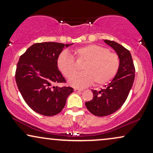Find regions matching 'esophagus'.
<instances>
[{"label": "esophagus", "mask_w": 153, "mask_h": 153, "mask_svg": "<svg viewBox=\"0 0 153 153\" xmlns=\"http://www.w3.org/2000/svg\"><path fill=\"white\" fill-rule=\"evenodd\" d=\"M83 90L82 89H79V88H74V91H75V92H81V91H82Z\"/></svg>", "instance_id": "34e87169"}]
</instances>
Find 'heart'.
Returning <instances> with one entry per match:
<instances>
[{
    "label": "heart",
    "instance_id": "1",
    "mask_svg": "<svg viewBox=\"0 0 153 153\" xmlns=\"http://www.w3.org/2000/svg\"><path fill=\"white\" fill-rule=\"evenodd\" d=\"M78 62H85L82 72L76 73V65L73 57L66 52L58 56L57 65L59 71L69 83L77 88H83L94 82L97 86L107 84L113 80L120 66V59L117 54L109 52L108 49L97 45H88L78 47L73 52Z\"/></svg>",
    "mask_w": 153,
    "mask_h": 153
}]
</instances>
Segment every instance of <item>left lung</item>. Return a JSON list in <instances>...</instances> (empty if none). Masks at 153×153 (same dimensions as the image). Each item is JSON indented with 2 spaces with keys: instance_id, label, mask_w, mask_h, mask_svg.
Here are the masks:
<instances>
[{
  "instance_id": "8db88e82",
  "label": "left lung",
  "mask_w": 153,
  "mask_h": 153,
  "mask_svg": "<svg viewBox=\"0 0 153 153\" xmlns=\"http://www.w3.org/2000/svg\"><path fill=\"white\" fill-rule=\"evenodd\" d=\"M104 42L117 52L120 66L112 81L101 91L92 90L94 98L85 103L88 110L97 117L110 115L119 109L127 100L134 80L135 68L130 52L114 41Z\"/></svg>"
}]
</instances>
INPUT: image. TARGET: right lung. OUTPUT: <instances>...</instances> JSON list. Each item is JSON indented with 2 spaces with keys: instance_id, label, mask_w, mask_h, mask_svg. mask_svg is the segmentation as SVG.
<instances>
[{
  "instance_id": "obj_1",
  "label": "right lung",
  "mask_w": 153,
  "mask_h": 153,
  "mask_svg": "<svg viewBox=\"0 0 153 153\" xmlns=\"http://www.w3.org/2000/svg\"><path fill=\"white\" fill-rule=\"evenodd\" d=\"M65 46L70 45L36 43L22 54L17 63L15 78L19 90L28 106L39 114L52 117L59 114L73 92L71 87L54 85L66 82L57 65Z\"/></svg>"
}]
</instances>
